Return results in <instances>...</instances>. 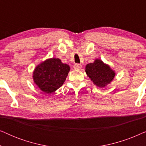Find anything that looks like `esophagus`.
Listing matches in <instances>:
<instances>
[{"instance_id": "esophagus-1", "label": "esophagus", "mask_w": 146, "mask_h": 146, "mask_svg": "<svg viewBox=\"0 0 146 146\" xmlns=\"http://www.w3.org/2000/svg\"><path fill=\"white\" fill-rule=\"evenodd\" d=\"M82 68V65L80 64H76L74 65V68L75 70H80Z\"/></svg>"}]
</instances>
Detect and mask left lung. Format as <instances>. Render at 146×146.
<instances>
[{
	"mask_svg": "<svg viewBox=\"0 0 146 146\" xmlns=\"http://www.w3.org/2000/svg\"><path fill=\"white\" fill-rule=\"evenodd\" d=\"M86 72L95 85L101 88L110 83L115 76L114 71L99 59L96 60L94 62L88 64Z\"/></svg>",
	"mask_w": 146,
	"mask_h": 146,
	"instance_id": "1",
	"label": "left lung"
}]
</instances>
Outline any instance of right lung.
I'll return each mask as SVG.
<instances>
[{
  "mask_svg": "<svg viewBox=\"0 0 146 146\" xmlns=\"http://www.w3.org/2000/svg\"><path fill=\"white\" fill-rule=\"evenodd\" d=\"M69 71V66L59 58L48 59L36 67L34 82L44 92L52 94L62 86Z\"/></svg>",
  "mask_w": 146,
  "mask_h": 146,
  "instance_id": "right-lung-1",
  "label": "right lung"
}]
</instances>
